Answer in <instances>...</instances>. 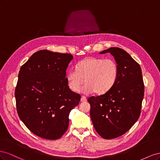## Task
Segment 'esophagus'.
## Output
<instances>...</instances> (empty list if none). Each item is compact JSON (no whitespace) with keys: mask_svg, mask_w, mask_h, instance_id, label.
Instances as JSON below:
<instances>
[{"mask_svg":"<svg viewBox=\"0 0 160 160\" xmlns=\"http://www.w3.org/2000/svg\"><path fill=\"white\" fill-rule=\"evenodd\" d=\"M81 102H85V101H87L86 97H85V96H81Z\"/></svg>","mask_w":160,"mask_h":160,"instance_id":"obj_1","label":"esophagus"}]
</instances>
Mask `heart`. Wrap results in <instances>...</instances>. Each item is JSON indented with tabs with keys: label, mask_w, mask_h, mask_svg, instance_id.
Listing matches in <instances>:
<instances>
[{
	"label": "heart",
	"mask_w": 160,
	"mask_h": 160,
	"mask_svg": "<svg viewBox=\"0 0 160 160\" xmlns=\"http://www.w3.org/2000/svg\"><path fill=\"white\" fill-rule=\"evenodd\" d=\"M118 75V65L115 61L91 57L80 61L77 69L67 72L66 79L72 91H78L85 82L81 89L83 93L94 92L97 95H103L114 86Z\"/></svg>",
	"instance_id": "obj_1"
}]
</instances>
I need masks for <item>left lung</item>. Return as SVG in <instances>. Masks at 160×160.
Wrapping results in <instances>:
<instances>
[{
    "label": "left lung",
    "instance_id": "left-lung-1",
    "mask_svg": "<svg viewBox=\"0 0 160 160\" xmlns=\"http://www.w3.org/2000/svg\"><path fill=\"white\" fill-rule=\"evenodd\" d=\"M110 52L118 65L119 75L114 86L107 93L92 96L90 116L101 137L111 139L126 133L139 119L144 96L142 69L128 53L118 47L101 52Z\"/></svg>",
    "mask_w": 160,
    "mask_h": 160
}]
</instances>
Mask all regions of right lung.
I'll return each instance as SVG.
<instances>
[{"mask_svg": "<svg viewBox=\"0 0 160 160\" xmlns=\"http://www.w3.org/2000/svg\"><path fill=\"white\" fill-rule=\"evenodd\" d=\"M72 58L69 53L41 50L19 71L14 91L17 113L32 133L43 139L62 137L68 129L71 111L81 100L66 79Z\"/></svg>", "mask_w": 160, "mask_h": 160, "instance_id": "obj_1", "label": "right lung"}]
</instances>
